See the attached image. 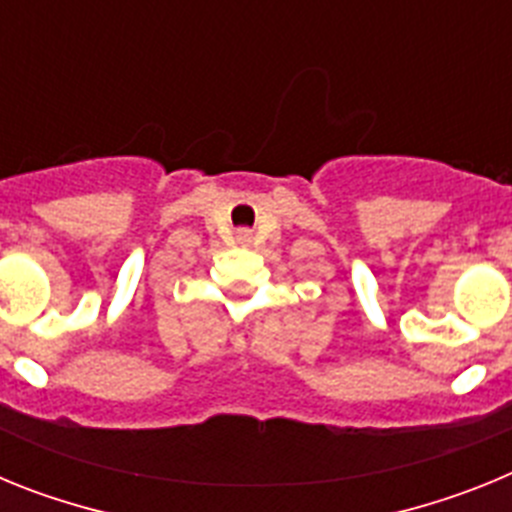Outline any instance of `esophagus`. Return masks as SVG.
I'll list each match as a JSON object with an SVG mask.
<instances>
[{
  "instance_id": "obj_1",
  "label": "esophagus",
  "mask_w": 512,
  "mask_h": 512,
  "mask_svg": "<svg viewBox=\"0 0 512 512\" xmlns=\"http://www.w3.org/2000/svg\"><path fill=\"white\" fill-rule=\"evenodd\" d=\"M238 241L248 243V241H251V233H248V230H241V233H238Z\"/></svg>"
}]
</instances>
